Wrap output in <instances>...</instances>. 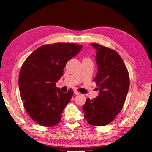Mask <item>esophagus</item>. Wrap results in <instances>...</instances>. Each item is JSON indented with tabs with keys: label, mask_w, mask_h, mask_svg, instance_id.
<instances>
[{
	"label": "esophagus",
	"mask_w": 152,
	"mask_h": 152,
	"mask_svg": "<svg viewBox=\"0 0 152 152\" xmlns=\"http://www.w3.org/2000/svg\"><path fill=\"white\" fill-rule=\"evenodd\" d=\"M74 94H76V95H78V94H80V93L78 91H77V90H74Z\"/></svg>",
	"instance_id": "esophagus-1"
}]
</instances>
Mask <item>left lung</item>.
<instances>
[{
	"label": "left lung",
	"instance_id": "left-lung-1",
	"mask_svg": "<svg viewBox=\"0 0 152 152\" xmlns=\"http://www.w3.org/2000/svg\"><path fill=\"white\" fill-rule=\"evenodd\" d=\"M97 50V75L94 79L99 89L97 98L86 99L82 107L90 125L104 126L112 122L122 110L129 87V75L125 63L115 50L91 44Z\"/></svg>",
	"mask_w": 152,
	"mask_h": 152
}]
</instances>
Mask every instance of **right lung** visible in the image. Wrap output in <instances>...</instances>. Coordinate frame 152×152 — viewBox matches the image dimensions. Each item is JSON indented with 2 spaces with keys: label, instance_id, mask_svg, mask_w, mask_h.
<instances>
[{
  "label": "right lung",
  "instance_id": "obj_1",
  "mask_svg": "<svg viewBox=\"0 0 152 152\" xmlns=\"http://www.w3.org/2000/svg\"><path fill=\"white\" fill-rule=\"evenodd\" d=\"M82 45L45 44L35 49L23 63L19 74L21 98L28 115L45 127L56 126L73 94L64 93L56 86L69 59L79 53Z\"/></svg>",
  "mask_w": 152,
  "mask_h": 152
}]
</instances>
